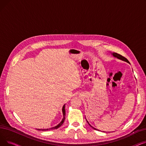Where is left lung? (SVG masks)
Listing matches in <instances>:
<instances>
[{
    "label": "left lung",
    "instance_id": "left-lung-1",
    "mask_svg": "<svg viewBox=\"0 0 146 146\" xmlns=\"http://www.w3.org/2000/svg\"><path fill=\"white\" fill-rule=\"evenodd\" d=\"M113 56H114V57H117L118 58H119V59H121V60H124V61H127V62H128V63H129L128 62V60L125 58V57H123L122 56H121V54H118V53H117V52H113ZM89 125L90 126V127H92L90 124H89ZM92 127L94 129H96V130H98L97 129H96V128H94L93 127Z\"/></svg>",
    "mask_w": 146,
    "mask_h": 146
}]
</instances>
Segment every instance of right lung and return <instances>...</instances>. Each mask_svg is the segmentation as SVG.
Returning <instances> with one entry per match:
<instances>
[{
	"label": "right lung",
	"mask_w": 146,
	"mask_h": 146,
	"mask_svg": "<svg viewBox=\"0 0 146 146\" xmlns=\"http://www.w3.org/2000/svg\"><path fill=\"white\" fill-rule=\"evenodd\" d=\"M62 111H63V118L62 119V121H61L60 123L57 125V126L54 127H52L50 128H47V129H36L38 130H41V131H48V130H50V129H57L58 128H59L61 125L63 124V122L64 121L65 119V115H66V111H65V105L63 106V109H62Z\"/></svg>",
	"instance_id": "add662e5"
}]
</instances>
